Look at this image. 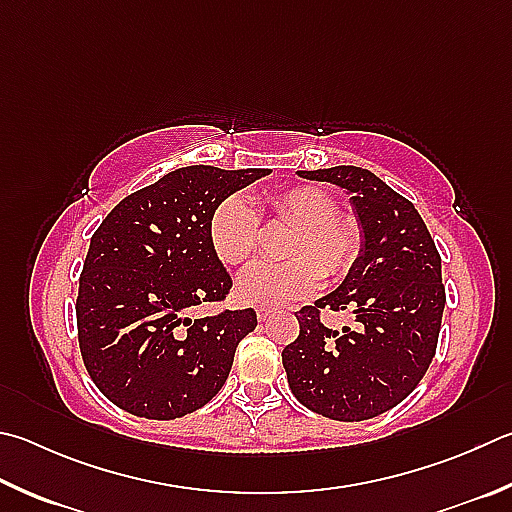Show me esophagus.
Returning a JSON list of instances; mask_svg holds the SVG:
<instances>
[{"label":"esophagus","mask_w":512,"mask_h":512,"mask_svg":"<svg viewBox=\"0 0 512 512\" xmlns=\"http://www.w3.org/2000/svg\"><path fill=\"white\" fill-rule=\"evenodd\" d=\"M273 315V309H268V306H259L257 309V320L259 322H264V320H268Z\"/></svg>","instance_id":"34e87169"}]
</instances>
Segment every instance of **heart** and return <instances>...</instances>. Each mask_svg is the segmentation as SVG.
Returning a JSON list of instances; mask_svg holds the SVG:
<instances>
[{
  "mask_svg": "<svg viewBox=\"0 0 512 512\" xmlns=\"http://www.w3.org/2000/svg\"><path fill=\"white\" fill-rule=\"evenodd\" d=\"M268 208L282 224L295 228L284 264H255L237 277L241 304L273 306L311 295L320 277L338 280L356 264L362 246L358 221L340 215L331 194L315 185H295L268 197ZM210 246L221 264L244 266L259 241V219L250 201L232 194L215 208L208 224Z\"/></svg>",
  "mask_w": 512,
  "mask_h": 512,
  "instance_id": "1",
  "label": "heart"
}]
</instances>
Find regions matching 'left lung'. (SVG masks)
I'll return each instance as SVG.
<instances>
[{"label": "left lung", "mask_w": 512, "mask_h": 512, "mask_svg": "<svg viewBox=\"0 0 512 512\" xmlns=\"http://www.w3.org/2000/svg\"><path fill=\"white\" fill-rule=\"evenodd\" d=\"M297 174L351 194L362 246L345 282L295 313L300 336L282 351L288 387L315 414L365 421L405 401L430 367L445 306L441 255L414 203L374 172L336 165ZM322 308L353 312L359 329L324 328Z\"/></svg>", "instance_id": "8db88e82"}]
</instances>
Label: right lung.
<instances>
[{
    "label": "right lung",
    "mask_w": 512,
    "mask_h": 512,
    "mask_svg": "<svg viewBox=\"0 0 512 512\" xmlns=\"http://www.w3.org/2000/svg\"><path fill=\"white\" fill-rule=\"evenodd\" d=\"M266 174L179 167L125 197L94 232L78 288V342L91 380L120 410L170 421L224 387L257 315L190 320L188 311L221 302L232 286L210 246L212 212Z\"/></svg>",
    "instance_id": "1"
}]
</instances>
